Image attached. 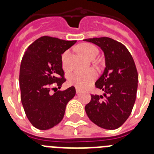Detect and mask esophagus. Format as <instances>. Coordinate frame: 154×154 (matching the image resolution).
Here are the masks:
<instances>
[{
    "label": "esophagus",
    "instance_id": "34e87169",
    "mask_svg": "<svg viewBox=\"0 0 154 154\" xmlns=\"http://www.w3.org/2000/svg\"><path fill=\"white\" fill-rule=\"evenodd\" d=\"M75 91H76V93H77V94H79V93H80V92H81V90H80L79 89H78V88H76Z\"/></svg>",
    "mask_w": 154,
    "mask_h": 154
}]
</instances>
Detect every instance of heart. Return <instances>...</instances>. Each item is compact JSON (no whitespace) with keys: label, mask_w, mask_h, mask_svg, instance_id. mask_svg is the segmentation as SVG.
<instances>
[{"label":"heart","mask_w":154,"mask_h":154,"mask_svg":"<svg viewBox=\"0 0 154 154\" xmlns=\"http://www.w3.org/2000/svg\"><path fill=\"white\" fill-rule=\"evenodd\" d=\"M79 50L86 58H91L96 57L98 55V49L91 44H82L79 46ZM70 51H65L62 55V68L65 70L69 69V58ZM97 74L93 69H89L86 72H74L69 75V82L70 85H75L78 89H85L89 86L94 80L96 79Z\"/></svg>","instance_id":"obj_1"}]
</instances>
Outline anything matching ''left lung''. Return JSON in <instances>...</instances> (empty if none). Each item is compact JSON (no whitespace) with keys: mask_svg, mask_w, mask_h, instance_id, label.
I'll use <instances>...</instances> for the list:
<instances>
[{"mask_svg":"<svg viewBox=\"0 0 154 154\" xmlns=\"http://www.w3.org/2000/svg\"><path fill=\"white\" fill-rule=\"evenodd\" d=\"M101 48L106 68L96 82L103 96L91 95L85 106L92 123L106 130H115L126 122L131 114L137 97L138 73L131 54L122 43L102 37L85 39Z\"/></svg>","mask_w":154,"mask_h":154,"instance_id":"obj_1","label":"left lung"}]
</instances>
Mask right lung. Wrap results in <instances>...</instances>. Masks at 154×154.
Segmentation results:
<instances>
[{
    "label": "right lung",
    "mask_w": 154,
    "mask_h": 154,
    "mask_svg": "<svg viewBox=\"0 0 154 154\" xmlns=\"http://www.w3.org/2000/svg\"><path fill=\"white\" fill-rule=\"evenodd\" d=\"M75 42L43 36L24 52L19 75L21 103L30 123L38 130H48L60 123L66 105L75 95L74 86L57 91L66 80L62 54ZM51 90L55 93L51 94Z\"/></svg>",
    "instance_id": "1"
}]
</instances>
